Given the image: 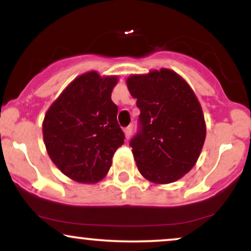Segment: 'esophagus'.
<instances>
[{
  "label": "esophagus",
  "mask_w": 251,
  "mask_h": 251,
  "mask_svg": "<svg viewBox=\"0 0 251 251\" xmlns=\"http://www.w3.org/2000/svg\"><path fill=\"white\" fill-rule=\"evenodd\" d=\"M124 133H125L126 139H129V138H131V134H132V127H131V126H127V127L124 128Z\"/></svg>",
  "instance_id": "1"
}]
</instances>
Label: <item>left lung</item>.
Here are the masks:
<instances>
[{
    "mask_svg": "<svg viewBox=\"0 0 251 251\" xmlns=\"http://www.w3.org/2000/svg\"><path fill=\"white\" fill-rule=\"evenodd\" d=\"M126 82L140 109L129 142L138 170L157 184L178 180L194 168L205 140L200 101L183 77L165 68Z\"/></svg>",
    "mask_w": 251,
    "mask_h": 251,
    "instance_id": "obj_1",
    "label": "left lung"
}]
</instances>
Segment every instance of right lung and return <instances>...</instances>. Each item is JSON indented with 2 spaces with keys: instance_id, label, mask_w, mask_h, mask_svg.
Masks as SVG:
<instances>
[{
  "instance_id": "right-lung-1",
  "label": "right lung",
  "mask_w": 251,
  "mask_h": 251,
  "mask_svg": "<svg viewBox=\"0 0 251 251\" xmlns=\"http://www.w3.org/2000/svg\"><path fill=\"white\" fill-rule=\"evenodd\" d=\"M117 76L88 72L73 80L51 103L42 125L43 140L56 168L79 183L93 184L107 175L125 134L111 94Z\"/></svg>"
}]
</instances>
